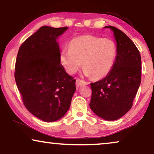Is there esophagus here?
Wrapping results in <instances>:
<instances>
[{"mask_svg": "<svg viewBox=\"0 0 154 154\" xmlns=\"http://www.w3.org/2000/svg\"><path fill=\"white\" fill-rule=\"evenodd\" d=\"M86 84H88L87 82H86L85 81H84V80L79 79V78H77L76 79V86L77 87H79V86H81L82 85H86Z\"/></svg>", "mask_w": 154, "mask_h": 154, "instance_id": "esophagus-1", "label": "esophagus"}]
</instances>
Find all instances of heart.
Here are the masks:
<instances>
[{"label": "heart", "instance_id": "obj_1", "mask_svg": "<svg viewBox=\"0 0 154 154\" xmlns=\"http://www.w3.org/2000/svg\"><path fill=\"white\" fill-rule=\"evenodd\" d=\"M116 54V45L112 39L86 35L70 41L69 49L61 51L60 61L70 74L76 72L82 62L84 74L97 79L110 72Z\"/></svg>", "mask_w": 154, "mask_h": 154}]
</instances>
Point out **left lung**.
Here are the masks:
<instances>
[{"mask_svg":"<svg viewBox=\"0 0 154 154\" xmlns=\"http://www.w3.org/2000/svg\"><path fill=\"white\" fill-rule=\"evenodd\" d=\"M105 28L114 32L117 54L111 72L104 79L91 83L89 105L100 117L114 121L122 117L133 106L141 83L142 61L137 47L123 31L111 26Z\"/></svg>","mask_w":154,"mask_h":154,"instance_id":"left-lung-1","label":"left lung"}]
</instances>
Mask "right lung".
Wrapping results in <instances>:
<instances>
[{"label":"right lung","instance_id":"obj_1","mask_svg":"<svg viewBox=\"0 0 154 154\" xmlns=\"http://www.w3.org/2000/svg\"><path fill=\"white\" fill-rule=\"evenodd\" d=\"M67 29L42 26L22 43L17 56L14 78L23 105L47 122L66 114L76 90V80L60 63L56 42Z\"/></svg>","mask_w":154,"mask_h":154}]
</instances>
